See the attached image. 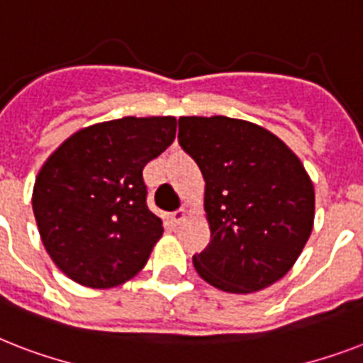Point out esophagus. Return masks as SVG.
I'll list each match as a JSON object with an SVG mask.
<instances>
[{"mask_svg":"<svg viewBox=\"0 0 363 363\" xmlns=\"http://www.w3.org/2000/svg\"><path fill=\"white\" fill-rule=\"evenodd\" d=\"M171 218H173V222H175V224H181V222H184L188 218V211L186 209L175 211V213L171 215Z\"/></svg>","mask_w":363,"mask_h":363,"instance_id":"1","label":"esophagus"}]
</instances>
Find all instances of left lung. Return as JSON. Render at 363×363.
Wrapping results in <instances>:
<instances>
[{
    "mask_svg": "<svg viewBox=\"0 0 363 363\" xmlns=\"http://www.w3.org/2000/svg\"><path fill=\"white\" fill-rule=\"evenodd\" d=\"M179 143L205 179L211 242L194 256L218 290L258 292L284 277L315 220V188L271 131L228 116H181Z\"/></svg>",
    "mask_w": 363,
    "mask_h": 363,
    "instance_id": "obj_1",
    "label": "left lung"
}]
</instances>
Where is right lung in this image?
I'll list each match as a JSON object with an SVG mask.
<instances>
[{"mask_svg":"<svg viewBox=\"0 0 363 363\" xmlns=\"http://www.w3.org/2000/svg\"><path fill=\"white\" fill-rule=\"evenodd\" d=\"M175 116H124L65 139L39 171L33 215L48 256L71 281L113 288L145 267L164 233L143 169L175 139Z\"/></svg>","mask_w":363,"mask_h":363,"instance_id":"obj_1","label":"right lung"}]
</instances>
